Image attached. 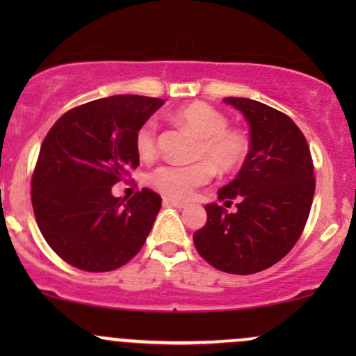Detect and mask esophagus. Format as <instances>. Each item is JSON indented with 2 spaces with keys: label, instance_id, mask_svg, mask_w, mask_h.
<instances>
[{
  "label": "esophagus",
  "instance_id": "obj_1",
  "mask_svg": "<svg viewBox=\"0 0 356 356\" xmlns=\"http://www.w3.org/2000/svg\"><path fill=\"white\" fill-rule=\"evenodd\" d=\"M164 206H170V207H177V209H184V207H186L187 204L186 202H181V201H175V199L164 197Z\"/></svg>",
  "mask_w": 356,
  "mask_h": 356
}]
</instances>
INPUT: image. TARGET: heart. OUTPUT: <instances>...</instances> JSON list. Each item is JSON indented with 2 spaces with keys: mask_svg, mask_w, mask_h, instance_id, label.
Returning a JSON list of instances; mask_svg holds the SVG:
<instances>
[{
  "mask_svg": "<svg viewBox=\"0 0 356 356\" xmlns=\"http://www.w3.org/2000/svg\"><path fill=\"white\" fill-rule=\"evenodd\" d=\"M170 118L199 137L197 157L206 161L157 167L150 174L149 182L167 197L187 199L197 187L211 181L214 167L219 172H232L246 161L249 152L246 137L239 130L227 129V117L212 105L192 102L170 113ZM136 149L142 161H150L157 154V124L152 118L138 127Z\"/></svg>",
  "mask_w": 356,
  "mask_h": 356,
  "instance_id": "obj_1",
  "label": "heart"
}]
</instances>
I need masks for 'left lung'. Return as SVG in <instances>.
I'll return each mask as SVG.
<instances>
[{"instance_id": "left-lung-1", "label": "left lung", "mask_w": 356, "mask_h": 356, "mask_svg": "<svg viewBox=\"0 0 356 356\" xmlns=\"http://www.w3.org/2000/svg\"><path fill=\"white\" fill-rule=\"evenodd\" d=\"M224 104L249 124V152L229 184L218 191L224 206L206 204L207 222L194 232L197 252L231 275L271 268L291 251L305 229L314 195L313 161L298 125L261 102L227 97Z\"/></svg>"}]
</instances>
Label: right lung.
<instances>
[{"mask_svg": "<svg viewBox=\"0 0 356 356\" xmlns=\"http://www.w3.org/2000/svg\"><path fill=\"white\" fill-rule=\"evenodd\" d=\"M162 105L140 95L93 100L68 110L44 137L31 204L44 241L72 266L113 271L144 246L161 195L142 189L125 202L112 187L138 165L136 134Z\"/></svg>", "mask_w": 356, "mask_h": 356, "instance_id": "obj_1", "label": "right lung"}]
</instances>
